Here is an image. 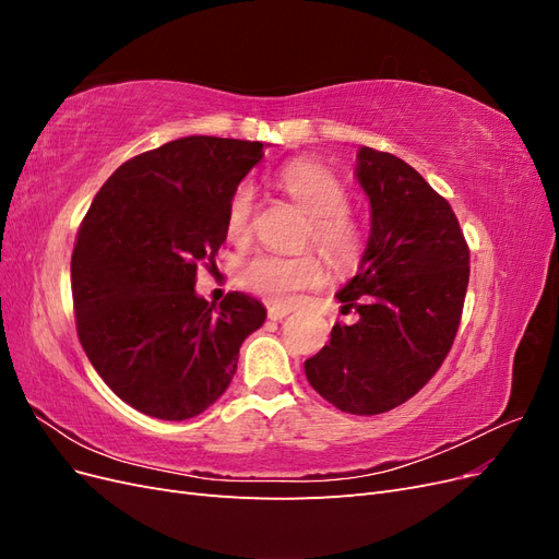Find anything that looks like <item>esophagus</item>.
<instances>
[{
    "mask_svg": "<svg viewBox=\"0 0 559 559\" xmlns=\"http://www.w3.org/2000/svg\"><path fill=\"white\" fill-rule=\"evenodd\" d=\"M289 308H280V306H270L267 308V319L270 321H282L284 317H289Z\"/></svg>",
    "mask_w": 559,
    "mask_h": 559,
    "instance_id": "obj_1",
    "label": "esophagus"
}]
</instances>
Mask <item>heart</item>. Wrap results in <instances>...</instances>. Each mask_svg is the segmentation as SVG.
Segmentation results:
<instances>
[{
	"label": "heart",
	"mask_w": 559,
	"mask_h": 559,
	"mask_svg": "<svg viewBox=\"0 0 559 559\" xmlns=\"http://www.w3.org/2000/svg\"><path fill=\"white\" fill-rule=\"evenodd\" d=\"M277 186L310 216L306 245H314L333 265L357 263L364 249V228L347 212L349 193L341 179L317 163L294 160L277 173ZM257 186L245 179L235 186L226 205V235L230 240L242 242L249 238ZM240 282L267 302L292 306L302 292L324 282V265L314 253H259L242 265Z\"/></svg>",
	"instance_id": "1"
}]
</instances>
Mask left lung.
Here are the masks:
<instances>
[{
	"label": "left lung",
	"mask_w": 559,
	"mask_h": 559,
	"mask_svg": "<svg viewBox=\"0 0 559 559\" xmlns=\"http://www.w3.org/2000/svg\"><path fill=\"white\" fill-rule=\"evenodd\" d=\"M357 179L370 202V235L335 298L354 324H337L306 376L337 411L380 415L413 399L454 343L468 286V245L450 202L405 160L361 146Z\"/></svg>",
	"instance_id": "left-lung-1"
}]
</instances>
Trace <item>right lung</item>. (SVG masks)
Masks as SVG:
<instances>
[{"mask_svg": "<svg viewBox=\"0 0 559 559\" xmlns=\"http://www.w3.org/2000/svg\"><path fill=\"white\" fill-rule=\"evenodd\" d=\"M261 142L181 138L123 163L97 191L72 253L76 333L111 392L148 417L181 421L222 396L265 308L195 294L198 267L226 242V205Z\"/></svg>", "mask_w": 559, "mask_h": 559, "instance_id": "1", "label": "right lung"}]
</instances>
